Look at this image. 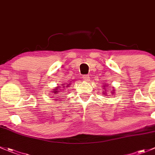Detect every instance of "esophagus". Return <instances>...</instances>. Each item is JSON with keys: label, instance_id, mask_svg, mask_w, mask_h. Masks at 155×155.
Listing matches in <instances>:
<instances>
[{"label": "esophagus", "instance_id": "34e87169", "mask_svg": "<svg viewBox=\"0 0 155 155\" xmlns=\"http://www.w3.org/2000/svg\"><path fill=\"white\" fill-rule=\"evenodd\" d=\"M90 79V76H88V75H84L83 76H82V79L85 81H88Z\"/></svg>", "mask_w": 155, "mask_h": 155}]
</instances>
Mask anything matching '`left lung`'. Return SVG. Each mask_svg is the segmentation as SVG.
I'll use <instances>...</instances> for the list:
<instances>
[{
	"mask_svg": "<svg viewBox=\"0 0 155 155\" xmlns=\"http://www.w3.org/2000/svg\"><path fill=\"white\" fill-rule=\"evenodd\" d=\"M104 85H106V86H108V85H107L106 84H104ZM103 87H105V86H103ZM104 94H106V93H104Z\"/></svg>",
	"mask_w": 155,
	"mask_h": 155,
	"instance_id": "1",
	"label": "left lung"
}]
</instances>
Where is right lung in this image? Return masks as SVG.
<instances>
[{
    "label": "right lung",
    "mask_w": 155,
    "mask_h": 155,
    "mask_svg": "<svg viewBox=\"0 0 155 155\" xmlns=\"http://www.w3.org/2000/svg\"><path fill=\"white\" fill-rule=\"evenodd\" d=\"M61 85H61V86H62V88H65L66 87L65 85H64V84H61ZM70 85V83L67 84V85ZM61 88V87H58V88H54V91H52V92H54V94H58V92H59V91H58L59 89H58V88ZM54 95H58V94H54Z\"/></svg>",
    "instance_id": "obj_1"
}]
</instances>
